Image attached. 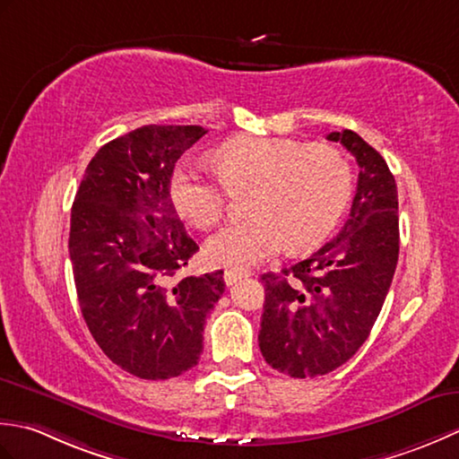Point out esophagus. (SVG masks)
I'll use <instances>...</instances> for the list:
<instances>
[{
  "mask_svg": "<svg viewBox=\"0 0 459 459\" xmlns=\"http://www.w3.org/2000/svg\"><path fill=\"white\" fill-rule=\"evenodd\" d=\"M249 275H251V271H247V269H226L223 271V281H226L228 285H233V283H238L239 279L249 277Z\"/></svg>",
  "mask_w": 459,
  "mask_h": 459,
  "instance_id": "obj_1",
  "label": "esophagus"
}]
</instances>
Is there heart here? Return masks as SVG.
<instances>
[{"mask_svg":"<svg viewBox=\"0 0 459 459\" xmlns=\"http://www.w3.org/2000/svg\"><path fill=\"white\" fill-rule=\"evenodd\" d=\"M218 174L184 158L170 176L176 212L200 230L226 216L230 190H249L254 216L205 241L212 265L243 269L279 251L311 249L329 236L352 194V168L339 148L295 138L236 136L213 152Z\"/></svg>","mask_w":459,"mask_h":459,"instance_id":"heart-1","label":"heart"}]
</instances>
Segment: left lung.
<instances>
[{"instance_id": "obj_1", "label": "left lung", "mask_w": 459, "mask_h": 459, "mask_svg": "<svg viewBox=\"0 0 459 459\" xmlns=\"http://www.w3.org/2000/svg\"><path fill=\"white\" fill-rule=\"evenodd\" d=\"M326 138L360 168L349 220L311 257L261 275L259 349L269 367L293 378L329 374L362 347L398 264V192L386 160L352 130Z\"/></svg>"}]
</instances>
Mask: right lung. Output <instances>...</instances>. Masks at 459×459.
<instances>
[{
	"label": "right lung",
	"mask_w": 459,
	"mask_h": 459,
	"mask_svg": "<svg viewBox=\"0 0 459 459\" xmlns=\"http://www.w3.org/2000/svg\"><path fill=\"white\" fill-rule=\"evenodd\" d=\"M208 133L140 126L92 156L71 210L69 254L81 313L100 351L144 380L200 360L223 271L178 277L198 251L170 200L174 166Z\"/></svg>",
	"instance_id": "1"
}]
</instances>
